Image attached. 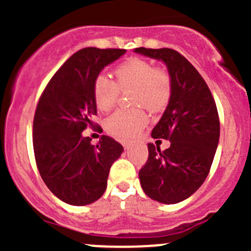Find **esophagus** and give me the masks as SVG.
<instances>
[{
    "mask_svg": "<svg viewBox=\"0 0 251 251\" xmlns=\"http://www.w3.org/2000/svg\"><path fill=\"white\" fill-rule=\"evenodd\" d=\"M123 146L125 149H130V147L132 146V142L131 141H123Z\"/></svg>",
    "mask_w": 251,
    "mask_h": 251,
    "instance_id": "esophagus-1",
    "label": "esophagus"
}]
</instances>
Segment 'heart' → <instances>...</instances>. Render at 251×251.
Returning a JSON list of instances; mask_svg holds the SVG:
<instances>
[{"instance_id":"b5f03b06","label":"heart","mask_w":251,"mask_h":251,"mask_svg":"<svg viewBox=\"0 0 251 251\" xmlns=\"http://www.w3.org/2000/svg\"><path fill=\"white\" fill-rule=\"evenodd\" d=\"M115 82L107 75L95 77L92 95L96 107L100 111L113 109L121 91L133 88L132 103L156 111L164 108L170 98L171 80L168 73L156 69L153 63L142 58H130L114 70ZM148 123V115L141 108L118 110L105 121V128L120 138L133 137Z\"/></svg>"}]
</instances>
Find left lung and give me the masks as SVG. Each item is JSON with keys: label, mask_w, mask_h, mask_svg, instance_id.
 Masks as SVG:
<instances>
[{"label": "left lung", "mask_w": 251, "mask_h": 251, "mask_svg": "<svg viewBox=\"0 0 251 251\" xmlns=\"http://www.w3.org/2000/svg\"><path fill=\"white\" fill-rule=\"evenodd\" d=\"M136 53L166 65L171 80L169 104L151 131L171 146L164 151L148 144L149 158L140 171L144 193L163 204L189 198L204 183L220 140V121L214 97L196 68L171 48H144Z\"/></svg>", "instance_id": "left-lung-1"}]
</instances>
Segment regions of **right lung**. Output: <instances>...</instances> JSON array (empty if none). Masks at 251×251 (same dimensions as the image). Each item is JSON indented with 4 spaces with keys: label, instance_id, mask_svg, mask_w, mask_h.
I'll list each match as a JSON object with an SVG mask.
<instances>
[{
    "label": "right lung",
    "instance_id": "add662e5",
    "mask_svg": "<svg viewBox=\"0 0 251 251\" xmlns=\"http://www.w3.org/2000/svg\"><path fill=\"white\" fill-rule=\"evenodd\" d=\"M126 50L87 47L53 75L34 118V153L42 179L64 203L88 205L104 194L110 166L123 154L119 142L102 136L97 146L82 131L97 114L93 80Z\"/></svg>",
    "mask_w": 251,
    "mask_h": 251
}]
</instances>
